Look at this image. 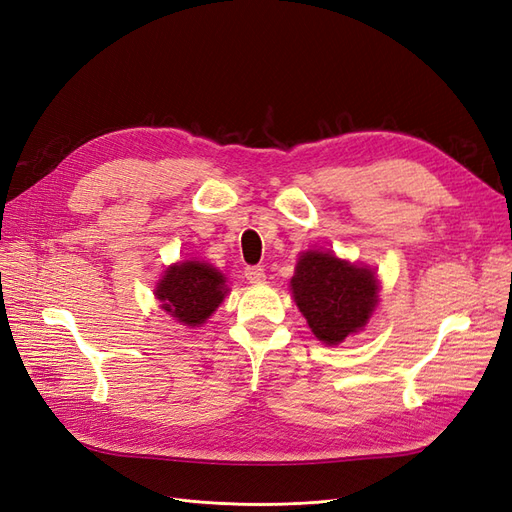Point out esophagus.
<instances>
[{"mask_svg": "<svg viewBox=\"0 0 512 512\" xmlns=\"http://www.w3.org/2000/svg\"><path fill=\"white\" fill-rule=\"evenodd\" d=\"M245 277L252 284H260V282H265V269H262V267H247Z\"/></svg>", "mask_w": 512, "mask_h": 512, "instance_id": "esophagus-1", "label": "esophagus"}]
</instances>
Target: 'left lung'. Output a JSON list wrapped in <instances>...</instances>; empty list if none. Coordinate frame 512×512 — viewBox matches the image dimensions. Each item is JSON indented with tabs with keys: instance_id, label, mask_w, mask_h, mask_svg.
<instances>
[{
	"instance_id": "1",
	"label": "left lung",
	"mask_w": 512,
	"mask_h": 512,
	"mask_svg": "<svg viewBox=\"0 0 512 512\" xmlns=\"http://www.w3.org/2000/svg\"><path fill=\"white\" fill-rule=\"evenodd\" d=\"M290 290L299 312L320 342L337 346L361 331L378 305V280L369 267L352 265L333 252H303Z\"/></svg>"
}]
</instances>
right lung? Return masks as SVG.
I'll return each instance as SVG.
<instances>
[{
  "instance_id": "1",
  "label": "right lung",
  "mask_w": 512,
  "mask_h": 512,
  "mask_svg": "<svg viewBox=\"0 0 512 512\" xmlns=\"http://www.w3.org/2000/svg\"><path fill=\"white\" fill-rule=\"evenodd\" d=\"M226 292V277L218 269L200 260H183L164 271L156 297L177 322L198 327L220 307Z\"/></svg>"
}]
</instances>
